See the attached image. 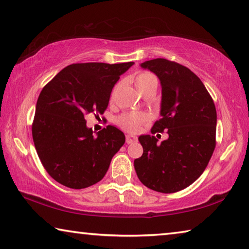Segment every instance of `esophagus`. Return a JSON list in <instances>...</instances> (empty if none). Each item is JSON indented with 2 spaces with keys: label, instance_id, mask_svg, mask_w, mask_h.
Instances as JSON below:
<instances>
[{
  "label": "esophagus",
  "instance_id": "esophagus-1",
  "mask_svg": "<svg viewBox=\"0 0 249 249\" xmlns=\"http://www.w3.org/2000/svg\"><path fill=\"white\" fill-rule=\"evenodd\" d=\"M136 141H137V137L134 136V135H126V142H127V144H132V142Z\"/></svg>",
  "mask_w": 249,
  "mask_h": 249
}]
</instances>
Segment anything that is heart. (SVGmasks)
Wrapping results in <instances>:
<instances>
[{"mask_svg": "<svg viewBox=\"0 0 249 249\" xmlns=\"http://www.w3.org/2000/svg\"><path fill=\"white\" fill-rule=\"evenodd\" d=\"M134 82L141 93L147 89H150V88L157 89L158 86V80L156 78V75L151 72H147V71H142V72L135 75ZM114 92H113L112 96L114 95ZM147 121H148V115L145 114V113H132V114L122 115L117 120V123L120 124L121 127L128 130V132H137L141 128V126L146 123Z\"/></svg>", "mask_w": 249, "mask_h": 249, "instance_id": "heart-1", "label": "heart"}]
</instances>
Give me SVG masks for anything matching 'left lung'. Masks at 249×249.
Instances as JSON below:
<instances>
[{"mask_svg":"<svg viewBox=\"0 0 249 249\" xmlns=\"http://www.w3.org/2000/svg\"><path fill=\"white\" fill-rule=\"evenodd\" d=\"M161 84V119L151 133L168 130L157 144L150 135L138 141L144 153L134 160L141 182L151 190L174 193L192 184L203 174L215 148L216 109L204 84L190 69L163 58L141 64Z\"/></svg>","mask_w":249,"mask_h":249,"instance_id":"1","label":"left lung"}]
</instances>
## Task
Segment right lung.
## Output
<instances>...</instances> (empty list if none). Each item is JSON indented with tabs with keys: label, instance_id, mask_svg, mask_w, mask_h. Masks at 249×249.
<instances>
[{
	"label": "right lung",
	"instance_id": "obj_1",
	"mask_svg": "<svg viewBox=\"0 0 249 249\" xmlns=\"http://www.w3.org/2000/svg\"><path fill=\"white\" fill-rule=\"evenodd\" d=\"M134 62L73 64L62 69L41 90L32 134L46 171L57 182L83 189L103 179L111 160L125 142L115 126L93 135L90 113L103 114L120 75Z\"/></svg>",
	"mask_w": 249,
	"mask_h": 249
}]
</instances>
